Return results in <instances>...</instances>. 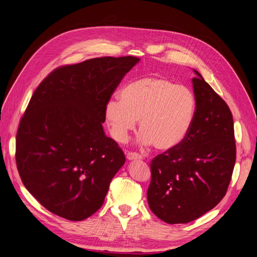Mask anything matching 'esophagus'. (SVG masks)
<instances>
[{
  "label": "esophagus",
  "instance_id": "esophagus-1",
  "mask_svg": "<svg viewBox=\"0 0 257 257\" xmlns=\"http://www.w3.org/2000/svg\"><path fill=\"white\" fill-rule=\"evenodd\" d=\"M126 159H127V160H141L142 156L139 155L138 153L128 152V153L126 154Z\"/></svg>",
  "mask_w": 257,
  "mask_h": 257
}]
</instances>
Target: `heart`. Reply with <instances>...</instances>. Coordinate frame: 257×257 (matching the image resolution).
Returning a JSON list of instances; mask_svg holds the SVG:
<instances>
[{
    "label": "heart",
    "mask_w": 257,
    "mask_h": 257,
    "mask_svg": "<svg viewBox=\"0 0 257 257\" xmlns=\"http://www.w3.org/2000/svg\"><path fill=\"white\" fill-rule=\"evenodd\" d=\"M195 105L194 95L185 85L165 77H145L125 85L120 100L106 102L104 119L117 142H125L139 120L140 143L168 151L186 138Z\"/></svg>",
    "instance_id": "obj_1"
}]
</instances>
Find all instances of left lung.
Returning a JSON list of instances; mask_svg holds the SVG:
<instances>
[{"label":"left lung","instance_id":"obj_1","mask_svg":"<svg viewBox=\"0 0 257 257\" xmlns=\"http://www.w3.org/2000/svg\"><path fill=\"white\" fill-rule=\"evenodd\" d=\"M192 78L195 114L186 138L151 162L148 201L167 224H186L222 201L236 160L233 117L198 71Z\"/></svg>","mask_w":257,"mask_h":257}]
</instances>
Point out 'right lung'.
<instances>
[{
    "instance_id": "add662e5",
    "label": "right lung",
    "mask_w": 257,
    "mask_h": 257,
    "mask_svg": "<svg viewBox=\"0 0 257 257\" xmlns=\"http://www.w3.org/2000/svg\"><path fill=\"white\" fill-rule=\"evenodd\" d=\"M140 58L97 57L53 70L22 116L16 162L23 184L50 212L82 221L102 206L125 157L102 123L104 107Z\"/></svg>"
}]
</instances>
